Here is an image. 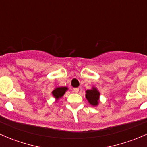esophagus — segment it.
I'll list each match as a JSON object with an SVG mask.
<instances>
[{"instance_id": "1", "label": "esophagus", "mask_w": 147, "mask_h": 147, "mask_svg": "<svg viewBox=\"0 0 147 147\" xmlns=\"http://www.w3.org/2000/svg\"><path fill=\"white\" fill-rule=\"evenodd\" d=\"M78 91H79V88H74L73 89V92H78Z\"/></svg>"}]
</instances>
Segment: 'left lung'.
Returning a JSON list of instances; mask_svg holds the SVG:
<instances>
[{"label":"left lung","instance_id":"1","mask_svg":"<svg viewBox=\"0 0 147 147\" xmlns=\"http://www.w3.org/2000/svg\"><path fill=\"white\" fill-rule=\"evenodd\" d=\"M85 92V97L90 105L94 107H97L99 105L100 96V93L97 87H92L90 90H86Z\"/></svg>","mask_w":147,"mask_h":147}]
</instances>
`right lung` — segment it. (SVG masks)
<instances>
[{
    "label": "right lung",
    "instance_id": "right-lung-1",
    "mask_svg": "<svg viewBox=\"0 0 147 147\" xmlns=\"http://www.w3.org/2000/svg\"><path fill=\"white\" fill-rule=\"evenodd\" d=\"M67 90H68V87H56L52 91V94L55 99V102H57L60 98L63 97Z\"/></svg>",
    "mask_w": 147,
    "mask_h": 147
}]
</instances>
